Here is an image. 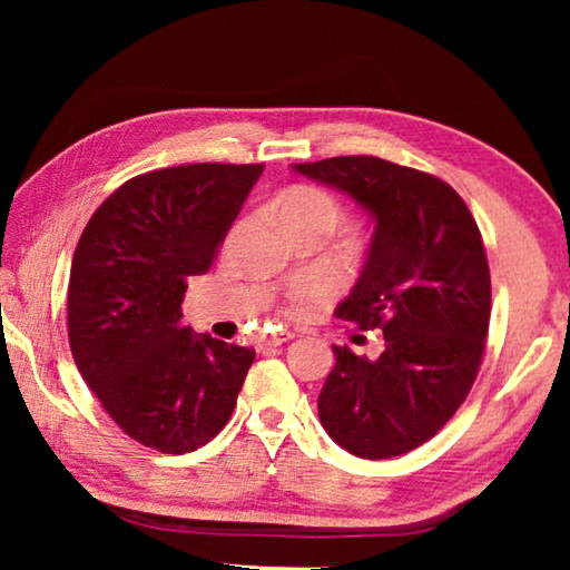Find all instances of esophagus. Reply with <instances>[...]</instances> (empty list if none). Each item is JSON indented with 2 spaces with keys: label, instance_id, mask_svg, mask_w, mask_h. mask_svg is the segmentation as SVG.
Listing matches in <instances>:
<instances>
[{
  "label": "esophagus",
  "instance_id": "esophagus-1",
  "mask_svg": "<svg viewBox=\"0 0 570 570\" xmlns=\"http://www.w3.org/2000/svg\"><path fill=\"white\" fill-rule=\"evenodd\" d=\"M294 332H276V334H268V336H264L262 340V350H272V346H278V344H284V342H288V340H294Z\"/></svg>",
  "mask_w": 570,
  "mask_h": 570
}]
</instances>
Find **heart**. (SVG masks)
Here are the masks:
<instances>
[{
	"mask_svg": "<svg viewBox=\"0 0 570 570\" xmlns=\"http://www.w3.org/2000/svg\"><path fill=\"white\" fill-rule=\"evenodd\" d=\"M276 214L282 226L286 228V234L292 230H304V228H314V230H332L342 224V204L336 200L332 193H326L324 188L316 186H294L284 190L282 196L276 198ZM316 296V288L312 286H302L292 294V306L294 312L304 308L312 298Z\"/></svg>",
	"mask_w": 570,
	"mask_h": 570,
	"instance_id": "1",
	"label": "heart"
}]
</instances>
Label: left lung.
<instances>
[{
	"label": "left lung",
	"instance_id": "obj_1",
	"mask_svg": "<svg viewBox=\"0 0 570 570\" xmlns=\"http://www.w3.org/2000/svg\"><path fill=\"white\" fill-rule=\"evenodd\" d=\"M374 218L366 262L334 316L384 332L377 360L332 346L320 420L336 445L387 460L435 438L478 377L490 324V268L455 188L374 156L296 163Z\"/></svg>",
	"mask_w": 570,
	"mask_h": 570
}]
</instances>
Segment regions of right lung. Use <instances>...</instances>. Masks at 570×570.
I'll return each instance as SVG.
<instances>
[{
    "label": "right lung",
    "mask_w": 570,
    "mask_h": 570,
    "mask_svg": "<svg viewBox=\"0 0 570 570\" xmlns=\"http://www.w3.org/2000/svg\"><path fill=\"white\" fill-rule=\"evenodd\" d=\"M262 173V163L142 173L102 200L77 240L67 292L77 370L125 435L166 455L224 430L254 364L248 346L193 334L180 304Z\"/></svg>",
    "instance_id": "right-lung-1"
}]
</instances>
